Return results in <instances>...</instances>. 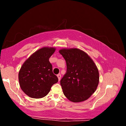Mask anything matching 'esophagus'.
<instances>
[{"instance_id": "34e87169", "label": "esophagus", "mask_w": 126, "mask_h": 126, "mask_svg": "<svg viewBox=\"0 0 126 126\" xmlns=\"http://www.w3.org/2000/svg\"><path fill=\"white\" fill-rule=\"evenodd\" d=\"M57 77H58V79H59V80H60L61 78V74H58V75H57Z\"/></svg>"}]
</instances>
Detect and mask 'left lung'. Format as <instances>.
<instances>
[{"mask_svg": "<svg viewBox=\"0 0 126 126\" xmlns=\"http://www.w3.org/2000/svg\"><path fill=\"white\" fill-rule=\"evenodd\" d=\"M67 64V71L60 83L64 94L73 102L86 101L96 90L99 72L90 57L77 48L59 50Z\"/></svg>", "mask_w": 126, "mask_h": 126, "instance_id": "left-lung-1", "label": "left lung"}]
</instances>
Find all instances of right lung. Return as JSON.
I'll return each mask as SVG.
<instances>
[{
  "mask_svg": "<svg viewBox=\"0 0 126 126\" xmlns=\"http://www.w3.org/2000/svg\"><path fill=\"white\" fill-rule=\"evenodd\" d=\"M54 48L40 49L25 62L19 72L21 89L33 98H41L49 92L53 84L58 82L53 73L52 65L49 59L54 52Z\"/></svg>",
  "mask_w": 126,
  "mask_h": 126,
  "instance_id": "add662e5",
  "label": "right lung"
}]
</instances>
